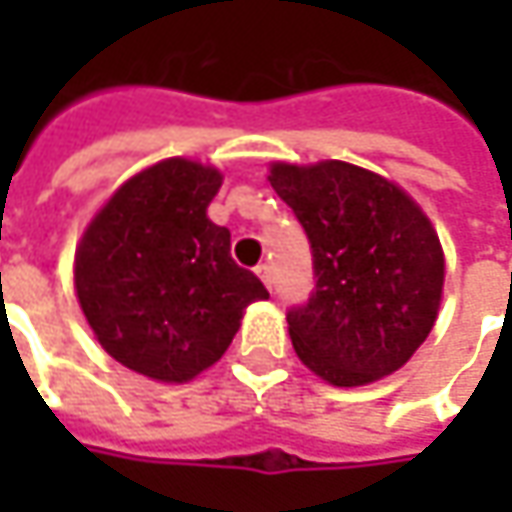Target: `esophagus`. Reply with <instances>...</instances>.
Masks as SVG:
<instances>
[{
    "mask_svg": "<svg viewBox=\"0 0 512 512\" xmlns=\"http://www.w3.org/2000/svg\"><path fill=\"white\" fill-rule=\"evenodd\" d=\"M256 276H259V279H262L267 287H273V267L267 265V262H265V265L256 267Z\"/></svg>",
    "mask_w": 512,
    "mask_h": 512,
    "instance_id": "1",
    "label": "esophagus"
}]
</instances>
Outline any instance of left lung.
Here are the masks:
<instances>
[{"label": "left lung", "mask_w": 512, "mask_h": 512, "mask_svg": "<svg viewBox=\"0 0 512 512\" xmlns=\"http://www.w3.org/2000/svg\"><path fill=\"white\" fill-rule=\"evenodd\" d=\"M270 185L305 227L316 287L287 310L299 359L336 387L399 370L433 330L444 285L436 230L382 176L347 162L273 165Z\"/></svg>", "instance_id": "8db88e82"}]
</instances>
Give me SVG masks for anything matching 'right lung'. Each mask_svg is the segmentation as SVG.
<instances>
[{
	"label": "right lung",
	"instance_id": "obj_1",
	"mask_svg": "<svg viewBox=\"0 0 512 512\" xmlns=\"http://www.w3.org/2000/svg\"><path fill=\"white\" fill-rule=\"evenodd\" d=\"M222 173L168 159L136 173L90 222L76 250V293L99 344L130 370L187 382L222 359L256 273L230 259V230L207 219Z\"/></svg>",
	"mask_w": 512,
	"mask_h": 512
}]
</instances>
